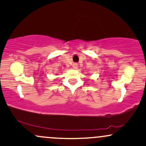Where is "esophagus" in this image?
Listing matches in <instances>:
<instances>
[{
  "instance_id": "1",
  "label": "esophagus",
  "mask_w": 146,
  "mask_h": 146,
  "mask_svg": "<svg viewBox=\"0 0 146 146\" xmlns=\"http://www.w3.org/2000/svg\"><path fill=\"white\" fill-rule=\"evenodd\" d=\"M78 64H77V63H74V64H73V68H75V69H76V68H78Z\"/></svg>"
}]
</instances>
